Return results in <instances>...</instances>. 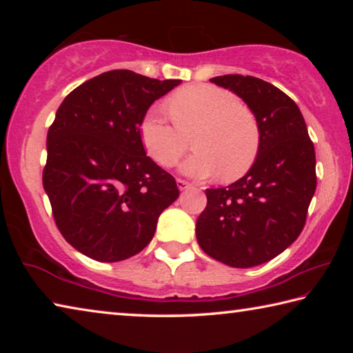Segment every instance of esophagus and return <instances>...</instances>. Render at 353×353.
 <instances>
[{"instance_id": "obj_1", "label": "esophagus", "mask_w": 353, "mask_h": 353, "mask_svg": "<svg viewBox=\"0 0 353 353\" xmlns=\"http://www.w3.org/2000/svg\"><path fill=\"white\" fill-rule=\"evenodd\" d=\"M177 187H179V190L183 191V190L190 188L191 183L188 181H183V179H177Z\"/></svg>"}]
</instances>
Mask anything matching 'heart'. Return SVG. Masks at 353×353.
<instances>
[{
    "instance_id": "obj_1",
    "label": "heart",
    "mask_w": 353,
    "mask_h": 353,
    "mask_svg": "<svg viewBox=\"0 0 353 353\" xmlns=\"http://www.w3.org/2000/svg\"><path fill=\"white\" fill-rule=\"evenodd\" d=\"M170 123L162 113L149 110L141 118L140 140L154 162L170 168L188 149L196 151L182 163L183 174L204 179L221 172L223 181L246 174L260 151L259 119L225 88L210 83L187 85L166 101Z\"/></svg>"
}]
</instances>
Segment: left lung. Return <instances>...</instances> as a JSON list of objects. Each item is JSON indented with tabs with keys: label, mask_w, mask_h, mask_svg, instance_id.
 Wrapping results in <instances>:
<instances>
[{
	"label": "left lung",
	"mask_w": 353,
	"mask_h": 353,
	"mask_svg": "<svg viewBox=\"0 0 353 353\" xmlns=\"http://www.w3.org/2000/svg\"><path fill=\"white\" fill-rule=\"evenodd\" d=\"M243 98L259 119L261 143L252 168L224 188H208L196 238L212 259L232 268L272 260L297 240L316 190V155L297 104L254 76L210 79Z\"/></svg>",
	"instance_id": "1"
}]
</instances>
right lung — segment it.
<instances>
[{"label": "right lung", "mask_w": 353, "mask_h": 353, "mask_svg": "<svg viewBox=\"0 0 353 353\" xmlns=\"http://www.w3.org/2000/svg\"><path fill=\"white\" fill-rule=\"evenodd\" d=\"M112 70L76 87L48 130L43 187L62 236L97 261L141 252L176 179L148 157L139 126L149 105L179 85Z\"/></svg>", "instance_id": "right-lung-1"}]
</instances>
